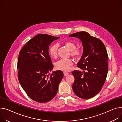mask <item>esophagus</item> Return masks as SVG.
I'll use <instances>...</instances> for the list:
<instances>
[{
  "label": "esophagus",
  "instance_id": "esophagus-1",
  "mask_svg": "<svg viewBox=\"0 0 122 122\" xmlns=\"http://www.w3.org/2000/svg\"><path fill=\"white\" fill-rule=\"evenodd\" d=\"M69 75V73L66 72H64V76H67Z\"/></svg>",
  "mask_w": 122,
  "mask_h": 122
}]
</instances>
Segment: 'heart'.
I'll return each instance as SVG.
<instances>
[{
	"instance_id": "b5f03b06",
	"label": "heart",
	"mask_w": 122,
	"mask_h": 122,
	"mask_svg": "<svg viewBox=\"0 0 122 122\" xmlns=\"http://www.w3.org/2000/svg\"><path fill=\"white\" fill-rule=\"evenodd\" d=\"M63 45L70 51V55L75 59L79 58L82 55V50L76 47V44L71 40H67L63 43ZM58 46L57 44L52 45L49 49V54L53 58H56L57 55ZM73 61L71 59H61L55 63L56 68L62 71H68L72 66Z\"/></svg>"
}]
</instances>
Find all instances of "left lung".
Wrapping results in <instances>:
<instances>
[{"instance_id": "8db88e82", "label": "left lung", "mask_w": 122, "mask_h": 122, "mask_svg": "<svg viewBox=\"0 0 122 122\" xmlns=\"http://www.w3.org/2000/svg\"><path fill=\"white\" fill-rule=\"evenodd\" d=\"M69 36L80 39L83 47V55L77 64L83 71L72 72L75 77L73 91L80 98L90 99L100 92L107 78L108 69L106 48L101 40L85 31Z\"/></svg>"}]
</instances>
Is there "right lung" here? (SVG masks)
Masks as SVG:
<instances>
[{
    "mask_svg": "<svg viewBox=\"0 0 122 122\" xmlns=\"http://www.w3.org/2000/svg\"><path fill=\"white\" fill-rule=\"evenodd\" d=\"M59 38L38 34L19 53L17 64L19 82L28 96L35 102L44 103L53 99L64 76L60 70L49 73L53 68L48 53L49 46Z\"/></svg>",
    "mask_w": 122,
    "mask_h": 122,
    "instance_id": "add662e5",
    "label": "right lung"
}]
</instances>
